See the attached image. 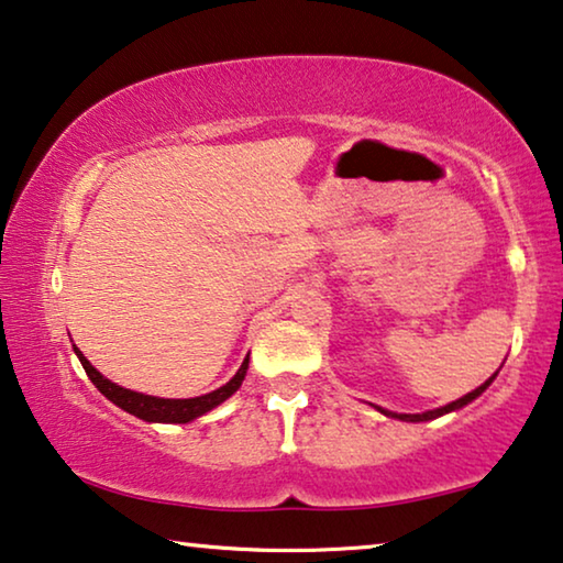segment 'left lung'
<instances>
[{
  "mask_svg": "<svg viewBox=\"0 0 563 563\" xmlns=\"http://www.w3.org/2000/svg\"><path fill=\"white\" fill-rule=\"evenodd\" d=\"M495 376H498V373H493L490 378H487L483 386H477L475 390H472V394H467V396H462V398H457V401H452V404H446V406H442V409H434V411H427V413H394V411H386V409H376L380 411V413H386V417H390V419H401V421H429V419H437V417H444V413H450V411H457V409H462V406H467L470 401H475V398L483 394V390L490 386V383L495 380Z\"/></svg>",
  "mask_w": 563,
  "mask_h": 563,
  "instance_id": "left-lung-1",
  "label": "left lung"
}]
</instances>
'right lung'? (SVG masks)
Masks as SVG:
<instances>
[{"label": "right lung", "instance_id": "right-lung-1", "mask_svg": "<svg viewBox=\"0 0 563 563\" xmlns=\"http://www.w3.org/2000/svg\"><path fill=\"white\" fill-rule=\"evenodd\" d=\"M73 350H76V355H78L80 365H84L86 376L91 378L93 386L99 388L111 404H117L119 409L132 413V417H140L144 421H157V423H187V421L202 417V413H208L210 409H216V406H221L225 398H231L235 390L241 388V383H243V378H246V371H249V355H246V361L241 363L239 373H235V376L218 390H210V394L195 396V398H159V396L136 394V390L117 386V383L103 378L101 373L86 361V355L80 353L78 347H73Z\"/></svg>", "mask_w": 563, "mask_h": 563}]
</instances>
